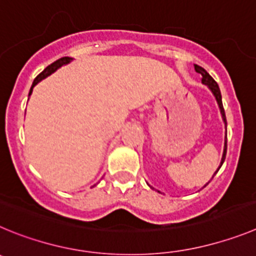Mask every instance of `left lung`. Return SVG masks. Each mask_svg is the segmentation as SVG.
Here are the masks:
<instances>
[{
    "label": "left lung",
    "instance_id": "1",
    "mask_svg": "<svg viewBox=\"0 0 256 256\" xmlns=\"http://www.w3.org/2000/svg\"><path fill=\"white\" fill-rule=\"evenodd\" d=\"M194 68H195V71H196V72H199L200 75H202V84L208 85L209 89H210V90L213 92L214 96H216V100H217L218 106H220V114H222L223 121H224V124H226V125H227V122H226L224 108H223V104H222V96H220V86H218L217 82H216V80H214L213 78H212L210 75H209V74L206 72V71L202 68V66L194 65ZM226 153H227V135H226L224 150H223V156H222V160H220V166H222L223 162H224ZM220 167H218V170H220ZM218 170H217V171H216V174H217V172H218ZM214 174H213V177H214Z\"/></svg>",
    "mask_w": 256,
    "mask_h": 256
}]
</instances>
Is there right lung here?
I'll use <instances>...</instances> for the list:
<instances>
[{"label":"right lung","mask_w":256,"mask_h":256,"mask_svg":"<svg viewBox=\"0 0 256 256\" xmlns=\"http://www.w3.org/2000/svg\"><path fill=\"white\" fill-rule=\"evenodd\" d=\"M70 61H71L70 57H62V58H60V60H57V61H54V64H50V65H48L47 68H46L44 70H43L42 72L39 74V75L36 78V79H34L33 85H32V88H30V92H29V96H30L32 92H33L34 86H36V85L38 84V82H40V80L44 79V78H47L48 75H50V74H52V72H54V71H56L57 68H61V66H64V65H66V64H68V62H70Z\"/></svg>","instance_id":"right-lung-1"}]
</instances>
